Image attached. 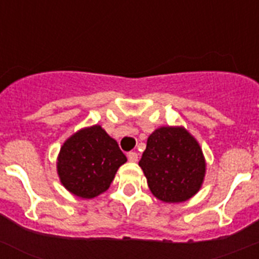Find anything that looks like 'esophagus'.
Returning a JSON list of instances; mask_svg holds the SVG:
<instances>
[{
    "instance_id": "esophagus-1",
    "label": "esophagus",
    "mask_w": 259,
    "mask_h": 259,
    "mask_svg": "<svg viewBox=\"0 0 259 259\" xmlns=\"http://www.w3.org/2000/svg\"><path fill=\"white\" fill-rule=\"evenodd\" d=\"M127 157L131 162H137V159H139V154L136 152H130L127 154Z\"/></svg>"
}]
</instances>
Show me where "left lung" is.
<instances>
[{
    "instance_id": "left-lung-1",
    "label": "left lung",
    "mask_w": 259,
    "mask_h": 259,
    "mask_svg": "<svg viewBox=\"0 0 259 259\" xmlns=\"http://www.w3.org/2000/svg\"><path fill=\"white\" fill-rule=\"evenodd\" d=\"M139 166L152 193L163 202L189 200L200 191L206 168L200 145L182 127L155 130Z\"/></svg>"
}]
</instances>
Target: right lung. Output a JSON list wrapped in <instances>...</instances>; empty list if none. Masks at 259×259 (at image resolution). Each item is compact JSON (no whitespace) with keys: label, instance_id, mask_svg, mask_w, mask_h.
Here are the masks:
<instances>
[{"label":"right lung","instance_id":"right-lung-1","mask_svg":"<svg viewBox=\"0 0 259 259\" xmlns=\"http://www.w3.org/2000/svg\"><path fill=\"white\" fill-rule=\"evenodd\" d=\"M127 158L100 125L84 128L68 139L58 155L57 170L67 191L93 198L106 191Z\"/></svg>","mask_w":259,"mask_h":259}]
</instances>
